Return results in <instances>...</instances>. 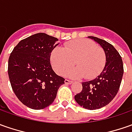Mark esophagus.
<instances>
[{"label": "esophagus", "instance_id": "34e87169", "mask_svg": "<svg viewBox=\"0 0 132 132\" xmlns=\"http://www.w3.org/2000/svg\"><path fill=\"white\" fill-rule=\"evenodd\" d=\"M64 82H65V84L66 85H70L72 83V81H71V80H65Z\"/></svg>", "mask_w": 132, "mask_h": 132}]
</instances>
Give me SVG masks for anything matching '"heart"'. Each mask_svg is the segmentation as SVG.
Here are the masks:
<instances>
[{"instance_id": "b5f03b06", "label": "heart", "mask_w": 132, "mask_h": 132, "mask_svg": "<svg viewBox=\"0 0 132 132\" xmlns=\"http://www.w3.org/2000/svg\"><path fill=\"white\" fill-rule=\"evenodd\" d=\"M50 61L55 71L64 75L75 64L77 68L66 76L71 78L93 79L102 71L106 55L102 49L88 39H77L66 44L63 48H55L50 55Z\"/></svg>"}]
</instances>
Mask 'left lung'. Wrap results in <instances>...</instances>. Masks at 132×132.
I'll use <instances>...</instances> for the list:
<instances>
[{
  "instance_id": "8db88e82",
  "label": "left lung",
  "mask_w": 132,
  "mask_h": 132,
  "mask_svg": "<svg viewBox=\"0 0 132 132\" xmlns=\"http://www.w3.org/2000/svg\"><path fill=\"white\" fill-rule=\"evenodd\" d=\"M88 37L102 47L106 55V63L97 77L82 83V90L75 96V99L81 107L93 110L106 106L116 96L123 75V66L120 54L112 44L97 37Z\"/></svg>"
}]
</instances>
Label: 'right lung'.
Here are the masks:
<instances>
[{"label": "right lung", "instance_id": "right-lung-1", "mask_svg": "<svg viewBox=\"0 0 132 132\" xmlns=\"http://www.w3.org/2000/svg\"><path fill=\"white\" fill-rule=\"evenodd\" d=\"M55 37L39 33L21 40L11 53L8 74L12 90L25 106L42 110L57 96L63 77L52 70L50 55L57 46Z\"/></svg>", "mask_w": 132, "mask_h": 132}]
</instances>
